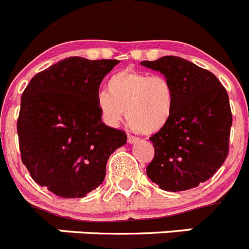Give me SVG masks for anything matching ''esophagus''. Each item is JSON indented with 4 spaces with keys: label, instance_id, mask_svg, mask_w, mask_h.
I'll use <instances>...</instances> for the list:
<instances>
[{
    "label": "esophagus",
    "instance_id": "1",
    "mask_svg": "<svg viewBox=\"0 0 249 249\" xmlns=\"http://www.w3.org/2000/svg\"><path fill=\"white\" fill-rule=\"evenodd\" d=\"M138 141V138L136 137V136H132V135H128V137H127V142H128L129 144L132 143H136Z\"/></svg>",
    "mask_w": 249,
    "mask_h": 249
}]
</instances>
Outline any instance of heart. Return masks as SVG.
Returning <instances> with one entry per match:
<instances>
[{
  "label": "heart",
  "mask_w": 249,
  "mask_h": 249,
  "mask_svg": "<svg viewBox=\"0 0 249 249\" xmlns=\"http://www.w3.org/2000/svg\"><path fill=\"white\" fill-rule=\"evenodd\" d=\"M175 103V87L166 76L132 68L111 76L107 92H100L96 98L98 112L107 124L118 126L126 114L131 128L143 135H153L167 126Z\"/></svg>",
  "instance_id": "heart-1"
}]
</instances>
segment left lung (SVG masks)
Returning <instances> with one entry per match:
<instances>
[{"label":"left lung","mask_w":249,"mask_h":249,"mask_svg":"<svg viewBox=\"0 0 249 249\" xmlns=\"http://www.w3.org/2000/svg\"><path fill=\"white\" fill-rule=\"evenodd\" d=\"M141 65L163 73L176 91L172 117L149 138L155 157L147 176L168 192L195 188L228 156L232 112L227 91L212 72L181 57L163 56Z\"/></svg>","instance_id":"obj_1"}]
</instances>
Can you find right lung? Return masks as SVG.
<instances>
[{
	"instance_id": "right-lung-1",
	"label": "right lung",
	"mask_w": 249,
	"mask_h": 249,
	"mask_svg": "<svg viewBox=\"0 0 249 249\" xmlns=\"http://www.w3.org/2000/svg\"><path fill=\"white\" fill-rule=\"evenodd\" d=\"M118 62L68 57L37 73L22 93V163L58 197L81 198L102 184L109 156L127 142L126 132L102 122L96 105L103 77Z\"/></svg>"
}]
</instances>
